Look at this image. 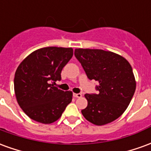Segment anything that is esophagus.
<instances>
[{"mask_svg":"<svg viewBox=\"0 0 151 151\" xmlns=\"http://www.w3.org/2000/svg\"><path fill=\"white\" fill-rule=\"evenodd\" d=\"M73 96H74L75 98H81L82 95L81 93H78V94H75V93H74V94H73Z\"/></svg>","mask_w":151,"mask_h":151,"instance_id":"obj_1","label":"esophagus"}]
</instances>
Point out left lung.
<instances>
[{
    "mask_svg": "<svg viewBox=\"0 0 151 151\" xmlns=\"http://www.w3.org/2000/svg\"><path fill=\"white\" fill-rule=\"evenodd\" d=\"M90 80H95L97 94H86L87 107L82 110L83 116L96 125L111 123L120 117L133 98L136 82L133 69L121 56L101 49L74 51Z\"/></svg>",
    "mask_w": 151,
    "mask_h": 151,
    "instance_id": "obj_1",
    "label": "left lung"
}]
</instances>
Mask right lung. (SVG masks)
Returning a JSON list of instances; mask_svg holds the SVG:
<instances>
[{
    "label": "right lung",
    "mask_w": 151,
    "mask_h": 151,
    "mask_svg": "<svg viewBox=\"0 0 151 151\" xmlns=\"http://www.w3.org/2000/svg\"><path fill=\"white\" fill-rule=\"evenodd\" d=\"M71 47H47L30 54L15 72L14 91L20 108L32 120L51 124L61 116L73 93L53 85L72 58Z\"/></svg>",
    "instance_id": "add662e5"
}]
</instances>
